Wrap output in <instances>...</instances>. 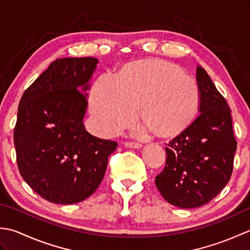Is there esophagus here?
<instances>
[{"mask_svg":"<svg viewBox=\"0 0 250 250\" xmlns=\"http://www.w3.org/2000/svg\"><path fill=\"white\" fill-rule=\"evenodd\" d=\"M125 146L129 147V148H141L142 147L140 143H135V142H125Z\"/></svg>","mask_w":250,"mask_h":250,"instance_id":"esophagus-1","label":"esophagus"}]
</instances>
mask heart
<instances>
[{
	"instance_id": "b5f03b06",
	"label": "heart",
	"mask_w": 250,
	"mask_h": 250,
	"mask_svg": "<svg viewBox=\"0 0 250 250\" xmlns=\"http://www.w3.org/2000/svg\"><path fill=\"white\" fill-rule=\"evenodd\" d=\"M201 92L195 79L162 60L132 63L117 76L104 73L93 84L89 108L105 133L131 124L139 107L141 119L159 134L177 133L196 115Z\"/></svg>"
}]
</instances>
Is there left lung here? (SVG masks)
I'll use <instances>...</instances> for the list:
<instances>
[{
	"label": "left lung",
	"mask_w": 250,
	"mask_h": 250,
	"mask_svg": "<svg viewBox=\"0 0 250 250\" xmlns=\"http://www.w3.org/2000/svg\"><path fill=\"white\" fill-rule=\"evenodd\" d=\"M196 82L200 114L167 143L166 167L156 176L159 192L180 208L200 207L221 192L231 178L237 146L229 105L200 65Z\"/></svg>",
	"instance_id": "1"
}]
</instances>
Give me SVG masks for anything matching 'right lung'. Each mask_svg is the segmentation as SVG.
I'll use <instances>...</instances> for the list:
<instances>
[{"mask_svg": "<svg viewBox=\"0 0 250 250\" xmlns=\"http://www.w3.org/2000/svg\"><path fill=\"white\" fill-rule=\"evenodd\" d=\"M98 59L51 62L25 90L18 106L14 144L21 176L42 198L74 204L98 189L118 143L91 135L83 125L89 81Z\"/></svg>", "mask_w": 250, "mask_h": 250, "instance_id": "add662e5", "label": "right lung"}]
</instances>
